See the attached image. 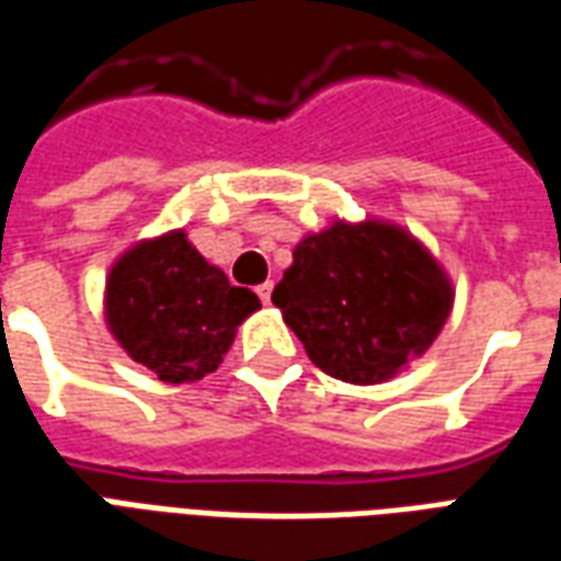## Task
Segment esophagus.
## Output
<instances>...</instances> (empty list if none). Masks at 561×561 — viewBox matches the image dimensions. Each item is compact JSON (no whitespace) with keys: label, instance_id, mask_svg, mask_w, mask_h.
<instances>
[{"label":"esophagus","instance_id":"obj_1","mask_svg":"<svg viewBox=\"0 0 561 561\" xmlns=\"http://www.w3.org/2000/svg\"><path fill=\"white\" fill-rule=\"evenodd\" d=\"M257 297H261V304H270V297H273V282L257 285Z\"/></svg>","mask_w":561,"mask_h":561}]
</instances>
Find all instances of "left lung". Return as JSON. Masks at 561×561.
<instances>
[{"instance_id": "8db88e82", "label": "left lung", "mask_w": 561, "mask_h": 561, "mask_svg": "<svg viewBox=\"0 0 561 561\" xmlns=\"http://www.w3.org/2000/svg\"><path fill=\"white\" fill-rule=\"evenodd\" d=\"M273 304L321 373L381 385L430 352L454 282L397 221L336 219L294 245Z\"/></svg>"}]
</instances>
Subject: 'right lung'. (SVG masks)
Wrapping results in <instances>:
<instances>
[{
    "instance_id": "add662e5",
    "label": "right lung",
    "mask_w": 561,
    "mask_h": 561,
    "mask_svg": "<svg viewBox=\"0 0 561 561\" xmlns=\"http://www.w3.org/2000/svg\"><path fill=\"white\" fill-rule=\"evenodd\" d=\"M257 309L255 294L231 285L183 228L128 245L104 282L111 336L164 385H195L216 373L237 328Z\"/></svg>"
}]
</instances>
